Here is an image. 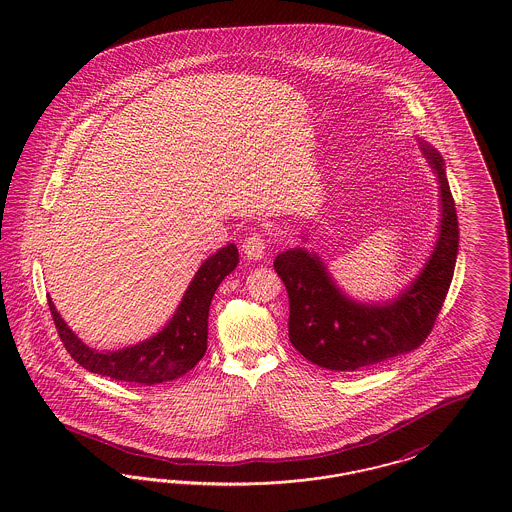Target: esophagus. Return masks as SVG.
Masks as SVG:
<instances>
[{
    "label": "esophagus",
    "instance_id": "1",
    "mask_svg": "<svg viewBox=\"0 0 512 512\" xmlns=\"http://www.w3.org/2000/svg\"><path fill=\"white\" fill-rule=\"evenodd\" d=\"M267 245V238H265V234H261V232H251V234H247V236H245L242 249H244L245 257H247V259L259 261V259H263V257H265V253H267Z\"/></svg>",
    "mask_w": 512,
    "mask_h": 512
}]
</instances>
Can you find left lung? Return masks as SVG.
I'll list each match as a JSON object with an SVG mask.
<instances>
[{
	"label": "left lung",
	"instance_id": "obj_1",
	"mask_svg": "<svg viewBox=\"0 0 512 512\" xmlns=\"http://www.w3.org/2000/svg\"><path fill=\"white\" fill-rule=\"evenodd\" d=\"M422 153L438 176L439 238L422 272L397 299L384 305L349 299L317 253L301 247L274 259L290 297V341L307 361L353 372L413 351L432 332L455 272L459 222L441 155L428 144H422Z\"/></svg>",
	"mask_w": 512,
	"mask_h": 512
}]
</instances>
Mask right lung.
<instances>
[{"instance_id":"right-lung-1","label":"right lung","mask_w":512,"mask_h":512,"mask_svg":"<svg viewBox=\"0 0 512 512\" xmlns=\"http://www.w3.org/2000/svg\"><path fill=\"white\" fill-rule=\"evenodd\" d=\"M238 261L234 244L211 255L195 272L171 322L153 338L119 351H96L88 347L65 324L48 297L49 311L59 338L78 365L138 386L163 384L190 372L205 355L209 305L220 282L238 267Z\"/></svg>"}]
</instances>
